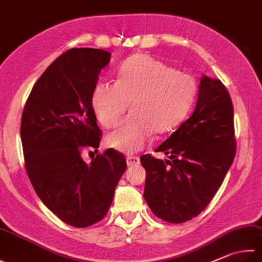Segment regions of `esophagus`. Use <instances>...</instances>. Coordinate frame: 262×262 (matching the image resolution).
Instances as JSON below:
<instances>
[{"mask_svg": "<svg viewBox=\"0 0 262 262\" xmlns=\"http://www.w3.org/2000/svg\"><path fill=\"white\" fill-rule=\"evenodd\" d=\"M140 163V159L138 156H127L126 157V164L129 166L137 165Z\"/></svg>", "mask_w": 262, "mask_h": 262, "instance_id": "obj_1", "label": "esophagus"}]
</instances>
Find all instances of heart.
Masks as SVG:
<instances>
[{
  "mask_svg": "<svg viewBox=\"0 0 262 262\" xmlns=\"http://www.w3.org/2000/svg\"><path fill=\"white\" fill-rule=\"evenodd\" d=\"M197 92L195 78L146 54H135L120 66L116 82H99L92 108L106 129L116 126L131 106V114L107 136V145L135 154L149 144L152 132L165 133L187 115Z\"/></svg>",
  "mask_w": 262,
  "mask_h": 262,
  "instance_id": "1",
  "label": "heart"
}]
</instances>
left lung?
<instances>
[{
  "instance_id": "8db88e82",
  "label": "left lung",
  "mask_w": 262,
  "mask_h": 262,
  "mask_svg": "<svg viewBox=\"0 0 262 262\" xmlns=\"http://www.w3.org/2000/svg\"><path fill=\"white\" fill-rule=\"evenodd\" d=\"M155 151L171 161L140 157L148 206L167 223L191 220L213 199L236 154L233 102L220 80L202 76L194 113Z\"/></svg>"
}]
</instances>
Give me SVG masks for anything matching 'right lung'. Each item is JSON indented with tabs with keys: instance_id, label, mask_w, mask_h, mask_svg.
<instances>
[{
	"instance_id": "add662e5",
	"label": "right lung",
	"mask_w": 262,
	"mask_h": 262,
	"mask_svg": "<svg viewBox=\"0 0 262 262\" xmlns=\"http://www.w3.org/2000/svg\"><path fill=\"white\" fill-rule=\"evenodd\" d=\"M110 60L111 53L101 49L62 53L34 84L21 116L25 167L33 188L59 219L77 228L103 219L126 169L124 155L114 149L93 156L90 164L82 157L85 149L99 148L92 92Z\"/></svg>"
}]
</instances>
